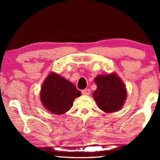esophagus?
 Returning a JSON list of instances; mask_svg holds the SVG:
<instances>
[{
  "label": "esophagus",
  "instance_id": "34e87169",
  "mask_svg": "<svg viewBox=\"0 0 160 160\" xmlns=\"http://www.w3.org/2000/svg\"><path fill=\"white\" fill-rule=\"evenodd\" d=\"M82 95H90V90H89V89H83V90L82 91Z\"/></svg>",
  "mask_w": 160,
  "mask_h": 160
}]
</instances>
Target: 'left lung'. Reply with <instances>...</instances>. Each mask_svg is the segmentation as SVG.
<instances>
[{
  "label": "left lung",
  "mask_w": 160,
  "mask_h": 160,
  "mask_svg": "<svg viewBox=\"0 0 160 160\" xmlns=\"http://www.w3.org/2000/svg\"><path fill=\"white\" fill-rule=\"evenodd\" d=\"M94 82L97 89L92 97L100 109L106 113L119 111L127 99V89L124 82L116 73L98 75Z\"/></svg>",
  "instance_id": "obj_1"
}]
</instances>
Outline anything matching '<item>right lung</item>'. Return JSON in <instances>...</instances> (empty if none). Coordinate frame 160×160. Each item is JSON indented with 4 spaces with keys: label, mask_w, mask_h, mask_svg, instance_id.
I'll return each mask as SVG.
<instances>
[{
    "label": "right lung",
    "mask_w": 160,
    "mask_h": 160,
    "mask_svg": "<svg viewBox=\"0 0 160 160\" xmlns=\"http://www.w3.org/2000/svg\"><path fill=\"white\" fill-rule=\"evenodd\" d=\"M81 95L73 83L52 72L41 86L40 100L48 111L61 115L71 109L73 100Z\"/></svg>",
    "instance_id": "obj_1"
}]
</instances>
